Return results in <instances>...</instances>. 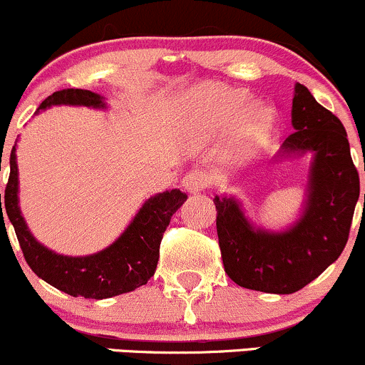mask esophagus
Wrapping results in <instances>:
<instances>
[{
    "instance_id": "obj_1",
    "label": "esophagus",
    "mask_w": 365,
    "mask_h": 365,
    "mask_svg": "<svg viewBox=\"0 0 365 365\" xmlns=\"http://www.w3.org/2000/svg\"><path fill=\"white\" fill-rule=\"evenodd\" d=\"M182 185L188 194H199L207 187V177L202 171H190L182 180Z\"/></svg>"
}]
</instances>
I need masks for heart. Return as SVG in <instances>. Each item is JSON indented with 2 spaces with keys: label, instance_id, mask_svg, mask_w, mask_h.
I'll use <instances>...</instances> for the list:
<instances>
[{
  "label": "heart",
  "instance_id": "1",
  "mask_svg": "<svg viewBox=\"0 0 365 365\" xmlns=\"http://www.w3.org/2000/svg\"><path fill=\"white\" fill-rule=\"evenodd\" d=\"M244 89L209 82L197 86L178 103V115L197 137H215L230 127V149L247 159L269 139L276 113L266 103H249Z\"/></svg>",
  "mask_w": 365,
  "mask_h": 365
}]
</instances>
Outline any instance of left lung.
Wrapping results in <instances>:
<instances>
[{
  "label": "left lung",
  "mask_w": 365,
  "mask_h": 365,
  "mask_svg": "<svg viewBox=\"0 0 365 365\" xmlns=\"http://www.w3.org/2000/svg\"><path fill=\"white\" fill-rule=\"evenodd\" d=\"M292 127L276 159L312 158L302 209L290 226L255 225L235 195L212 199L226 274L249 290L278 295L299 292L340 257L360 194L345 127L302 83L293 91Z\"/></svg>",
  "instance_id": "8db88e82"
}]
</instances>
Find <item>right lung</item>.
Listing matches in <instances>:
<instances>
[{
  "label": "right lung",
  "mask_w": 365,
  "mask_h": 365,
  "mask_svg": "<svg viewBox=\"0 0 365 365\" xmlns=\"http://www.w3.org/2000/svg\"><path fill=\"white\" fill-rule=\"evenodd\" d=\"M86 106L92 110H106V99L101 94L83 89H63L53 92L41 103V113L51 106ZM19 140V139H16ZM187 200L180 188L150 195L132 217L123 233L106 249L89 255H63L48 249L32 235L20 211L19 165L16 142L10 154V178L5 197L0 194V223L5 225L3 212L14 225L20 249L31 269L58 290L72 297L103 300L121 293L133 292L150 279L158 266L159 245L171 216ZM6 230V226H5Z\"/></svg>",
  "instance_id": "obj_1"
}]
</instances>
